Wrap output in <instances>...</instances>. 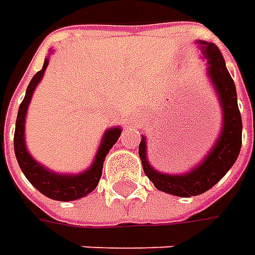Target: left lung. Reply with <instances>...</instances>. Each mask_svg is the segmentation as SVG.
Returning a JSON list of instances; mask_svg holds the SVG:
<instances>
[{"instance_id": "left-lung-1", "label": "left lung", "mask_w": 255, "mask_h": 255, "mask_svg": "<svg viewBox=\"0 0 255 255\" xmlns=\"http://www.w3.org/2000/svg\"><path fill=\"white\" fill-rule=\"evenodd\" d=\"M196 45L200 48L204 59H207V76L217 95L223 115L221 130L213 147L203 157V160L189 171L181 174H169L156 170L147 160L146 136H142V142L139 144V157L149 180L157 190L179 197L199 196L210 190L230 170L241 149L243 123L237 105V92L234 81L226 68L224 58L220 49L211 42L197 39Z\"/></svg>"}]
</instances>
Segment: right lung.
I'll return each instance as SVG.
<instances>
[{
  "label": "right lung",
  "instance_id": "right-lung-1",
  "mask_svg": "<svg viewBox=\"0 0 255 255\" xmlns=\"http://www.w3.org/2000/svg\"><path fill=\"white\" fill-rule=\"evenodd\" d=\"M51 54H52V51H51ZM48 64H49V58H45L42 69L39 72H36L34 78L31 79V82L26 88V92H25L24 101L19 105L16 123H15L14 150L21 170L36 190L41 191L44 196L52 199V200L72 201L88 196L91 191L96 189L99 179L102 176L105 157L112 149L113 144L118 142V139L122 133V128L116 126V128H109L108 130H105L101 144L95 154V160L86 170L81 171V173L62 174V173L52 171L51 169L45 167L44 164L36 162L31 156V153L28 152L26 144H25V118H26L28 106L32 99L35 88L41 82Z\"/></svg>",
  "mask_w": 255,
  "mask_h": 255
}]
</instances>
